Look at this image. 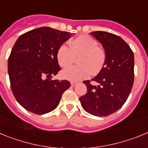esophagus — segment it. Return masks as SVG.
I'll use <instances>...</instances> for the list:
<instances>
[{"mask_svg":"<svg viewBox=\"0 0 148 148\" xmlns=\"http://www.w3.org/2000/svg\"><path fill=\"white\" fill-rule=\"evenodd\" d=\"M70 84H71L72 87H75V85H77V84H78V82H70Z\"/></svg>","mask_w":148,"mask_h":148,"instance_id":"34e87169","label":"esophagus"}]
</instances>
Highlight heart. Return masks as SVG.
Returning <instances> with one entry per match:
<instances>
[{"label": "heart", "mask_w": 148, "mask_h": 148, "mask_svg": "<svg viewBox=\"0 0 148 148\" xmlns=\"http://www.w3.org/2000/svg\"><path fill=\"white\" fill-rule=\"evenodd\" d=\"M97 40L88 35H82L71 40L69 48L62 44L56 53V58L61 67H66L77 58L78 65L68 67L61 72L66 79L79 81L87 78L90 74L95 75L102 70L106 62V53L98 46Z\"/></svg>", "instance_id": "1"}]
</instances>
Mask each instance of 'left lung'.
Here are the masks:
<instances>
[{
	"instance_id": "left-lung-1",
	"label": "left lung",
	"mask_w": 148,
	"mask_h": 148,
	"mask_svg": "<svg viewBox=\"0 0 148 148\" xmlns=\"http://www.w3.org/2000/svg\"><path fill=\"white\" fill-rule=\"evenodd\" d=\"M97 39L106 53L102 70L92 81H84L87 93L80 97L82 108L95 116H108L119 110L130 95L134 81V56L121 37L102 31L90 34Z\"/></svg>"
}]
</instances>
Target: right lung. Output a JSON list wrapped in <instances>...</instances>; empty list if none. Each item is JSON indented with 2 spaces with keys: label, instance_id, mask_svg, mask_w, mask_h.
<instances>
[{
  "label": "right lung",
  "instance_id": "obj_1",
  "mask_svg": "<svg viewBox=\"0 0 148 148\" xmlns=\"http://www.w3.org/2000/svg\"><path fill=\"white\" fill-rule=\"evenodd\" d=\"M71 37L70 32L47 27L30 30L18 38L8 59L13 95L27 110L42 115L58 107L70 87L66 80H52L61 70L56 53Z\"/></svg>",
  "mask_w": 148,
  "mask_h": 148
}]
</instances>
